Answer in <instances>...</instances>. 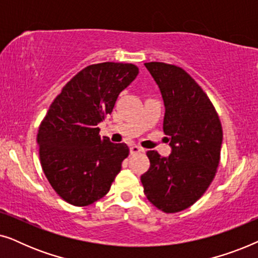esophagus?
<instances>
[{
	"instance_id": "obj_1",
	"label": "esophagus",
	"mask_w": 258,
	"mask_h": 258,
	"mask_svg": "<svg viewBox=\"0 0 258 258\" xmlns=\"http://www.w3.org/2000/svg\"><path fill=\"white\" fill-rule=\"evenodd\" d=\"M143 151L144 150L142 149V148L139 146H135V144L130 147V154H139V153H143Z\"/></svg>"
}]
</instances>
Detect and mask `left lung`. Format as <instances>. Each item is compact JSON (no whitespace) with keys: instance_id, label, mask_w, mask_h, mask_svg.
<instances>
[{"instance_id":"8db88e82","label":"left lung","mask_w":258,"mask_h":258,"mask_svg":"<svg viewBox=\"0 0 258 258\" xmlns=\"http://www.w3.org/2000/svg\"><path fill=\"white\" fill-rule=\"evenodd\" d=\"M164 103L163 130L171 154L148 151L150 168L141 176L147 199L164 213L192 206L213 182L220 163L223 132L209 97L179 67L144 63Z\"/></svg>"}]
</instances>
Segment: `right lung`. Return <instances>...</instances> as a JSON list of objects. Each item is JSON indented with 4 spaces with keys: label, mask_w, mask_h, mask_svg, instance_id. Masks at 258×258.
<instances>
[{
    "label": "right lung",
    "mask_w": 258,
    "mask_h": 258,
    "mask_svg": "<svg viewBox=\"0 0 258 258\" xmlns=\"http://www.w3.org/2000/svg\"><path fill=\"white\" fill-rule=\"evenodd\" d=\"M137 74L130 63L87 67L66 84L41 123L42 169L55 191L73 206L102 199L121 171L128 146L101 137L97 124L111 114L119 93Z\"/></svg>",
    "instance_id": "obj_1"
}]
</instances>
